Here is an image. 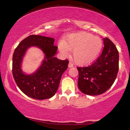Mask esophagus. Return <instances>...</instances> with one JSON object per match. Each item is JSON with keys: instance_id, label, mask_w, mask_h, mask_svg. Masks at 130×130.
Listing matches in <instances>:
<instances>
[{"instance_id": "1", "label": "esophagus", "mask_w": 130, "mask_h": 130, "mask_svg": "<svg viewBox=\"0 0 130 130\" xmlns=\"http://www.w3.org/2000/svg\"><path fill=\"white\" fill-rule=\"evenodd\" d=\"M73 66H74L73 64H72L71 62H70V63H69V68H71V67H72Z\"/></svg>"}]
</instances>
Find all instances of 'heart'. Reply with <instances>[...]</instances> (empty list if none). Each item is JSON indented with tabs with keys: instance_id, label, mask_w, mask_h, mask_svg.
I'll return each mask as SVG.
<instances>
[{
	"instance_id": "b5f03b06",
	"label": "heart",
	"mask_w": 130,
	"mask_h": 130,
	"mask_svg": "<svg viewBox=\"0 0 130 130\" xmlns=\"http://www.w3.org/2000/svg\"><path fill=\"white\" fill-rule=\"evenodd\" d=\"M58 49L64 56H69L72 50L75 62L79 65H87L92 63L103 47L101 38L87 32L72 34L58 43Z\"/></svg>"
}]
</instances>
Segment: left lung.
<instances>
[{"mask_svg": "<svg viewBox=\"0 0 130 130\" xmlns=\"http://www.w3.org/2000/svg\"><path fill=\"white\" fill-rule=\"evenodd\" d=\"M104 47L98 59L91 65L78 67L79 90L85 94L98 95L110 88L119 70V52L107 38H103Z\"/></svg>", "mask_w": 130, "mask_h": 130, "instance_id": "8db88e82", "label": "left lung"}]
</instances>
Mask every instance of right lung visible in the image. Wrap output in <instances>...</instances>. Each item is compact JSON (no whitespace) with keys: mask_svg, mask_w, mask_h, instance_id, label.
<instances>
[{"mask_svg":"<svg viewBox=\"0 0 130 130\" xmlns=\"http://www.w3.org/2000/svg\"><path fill=\"white\" fill-rule=\"evenodd\" d=\"M54 39L41 35H30L16 48L12 57V74L18 87L32 98L49 99L58 89L61 77L67 70L69 60L56 58L58 47L54 45ZM36 46L42 50L45 58L35 72L27 74L21 69L22 62L29 47Z\"/></svg>","mask_w":130,"mask_h":130,"instance_id":"right-lung-1","label":"right lung"}]
</instances>
